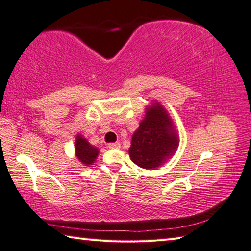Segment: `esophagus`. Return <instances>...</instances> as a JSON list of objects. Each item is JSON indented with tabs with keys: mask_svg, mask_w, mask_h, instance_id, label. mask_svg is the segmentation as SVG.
I'll return each mask as SVG.
<instances>
[{
	"mask_svg": "<svg viewBox=\"0 0 251 251\" xmlns=\"http://www.w3.org/2000/svg\"><path fill=\"white\" fill-rule=\"evenodd\" d=\"M108 147L110 150H118V148H121V144L120 143H110L108 144Z\"/></svg>",
	"mask_w": 251,
	"mask_h": 251,
	"instance_id": "1",
	"label": "esophagus"
}]
</instances>
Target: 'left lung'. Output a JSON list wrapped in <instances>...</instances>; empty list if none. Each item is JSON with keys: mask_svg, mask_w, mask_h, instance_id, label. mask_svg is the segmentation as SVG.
<instances>
[{"mask_svg": "<svg viewBox=\"0 0 251 251\" xmlns=\"http://www.w3.org/2000/svg\"><path fill=\"white\" fill-rule=\"evenodd\" d=\"M179 136L168 112L158 101L145 109V116L131 137L128 150L134 164L144 169H155L175 154Z\"/></svg>", "mask_w": 251, "mask_h": 251, "instance_id": "obj_1", "label": "left lung"}]
</instances>
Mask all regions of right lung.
<instances>
[{
	"label": "right lung",
	"instance_id": "1",
	"mask_svg": "<svg viewBox=\"0 0 251 251\" xmlns=\"http://www.w3.org/2000/svg\"><path fill=\"white\" fill-rule=\"evenodd\" d=\"M99 154V148L91 145L90 142L83 137V135L77 134L75 138V156L77 157L80 164H83L84 166H91L95 163Z\"/></svg>",
	"mask_w": 251,
	"mask_h": 251
}]
</instances>
